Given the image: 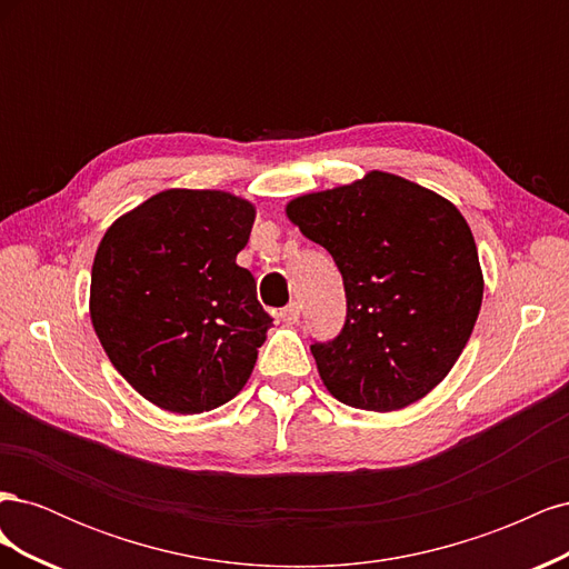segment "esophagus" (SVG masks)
<instances>
[{
	"label": "esophagus",
	"mask_w": 569,
	"mask_h": 569,
	"mask_svg": "<svg viewBox=\"0 0 569 569\" xmlns=\"http://www.w3.org/2000/svg\"><path fill=\"white\" fill-rule=\"evenodd\" d=\"M280 318H282V322H287V325H297L299 318H301V306H299V303L284 306L282 311H280Z\"/></svg>",
	"instance_id": "34e87169"
}]
</instances>
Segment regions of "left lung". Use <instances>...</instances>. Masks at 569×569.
Wrapping results in <instances>:
<instances>
[{
    "mask_svg": "<svg viewBox=\"0 0 569 569\" xmlns=\"http://www.w3.org/2000/svg\"><path fill=\"white\" fill-rule=\"evenodd\" d=\"M284 213L332 253L347 289L341 335L311 347L327 391L375 412L425 399L456 366L485 297L468 220L382 170L301 194Z\"/></svg>",
    "mask_w": 569,
    "mask_h": 569,
    "instance_id": "8db88e82",
    "label": "left lung"
}]
</instances>
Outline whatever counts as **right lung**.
<instances>
[{"label": "right lung", "mask_w": 569, "mask_h": 569, "mask_svg": "<svg viewBox=\"0 0 569 569\" xmlns=\"http://www.w3.org/2000/svg\"><path fill=\"white\" fill-rule=\"evenodd\" d=\"M256 206L163 189L123 213L92 263L90 318L113 368L161 410L197 416L242 391L272 318L237 266Z\"/></svg>", "instance_id": "obj_1"}]
</instances>
